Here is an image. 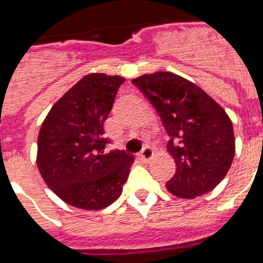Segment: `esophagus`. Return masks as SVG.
Wrapping results in <instances>:
<instances>
[{
	"mask_svg": "<svg viewBox=\"0 0 263 263\" xmlns=\"http://www.w3.org/2000/svg\"><path fill=\"white\" fill-rule=\"evenodd\" d=\"M153 157H154V150H153L150 146H146V147L142 150V153H140V158H142V161H144V162H150V161L153 160Z\"/></svg>",
	"mask_w": 263,
	"mask_h": 263,
	"instance_id": "esophagus-1",
	"label": "esophagus"
}]
</instances>
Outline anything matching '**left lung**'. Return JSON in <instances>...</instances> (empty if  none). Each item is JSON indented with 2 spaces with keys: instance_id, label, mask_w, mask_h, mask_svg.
Masks as SVG:
<instances>
[{
  "instance_id": "obj_1",
  "label": "left lung",
  "mask_w": 263,
  "mask_h": 263,
  "mask_svg": "<svg viewBox=\"0 0 263 263\" xmlns=\"http://www.w3.org/2000/svg\"><path fill=\"white\" fill-rule=\"evenodd\" d=\"M132 83L152 102L171 136L168 152L176 173L166 183L168 191L191 199L216 188L235 157L233 125L224 109L172 72L142 75Z\"/></svg>"
}]
</instances>
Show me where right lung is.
Wrapping results in <instances>:
<instances>
[{"label":"right lung","instance_id":"right-lung-1","mask_svg":"<svg viewBox=\"0 0 263 263\" xmlns=\"http://www.w3.org/2000/svg\"><path fill=\"white\" fill-rule=\"evenodd\" d=\"M124 78L90 73L53 105L38 135L36 165L47 187L65 203L99 210L123 192L134 157L113 150L103 123Z\"/></svg>","mask_w":263,"mask_h":263}]
</instances>
